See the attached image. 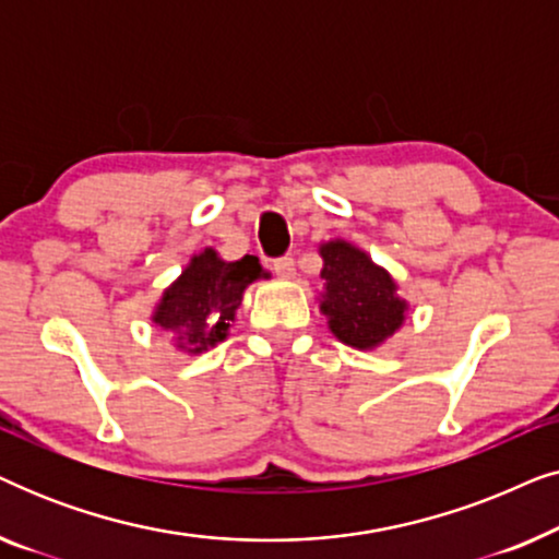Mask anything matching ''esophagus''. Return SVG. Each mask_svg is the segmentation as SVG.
Wrapping results in <instances>:
<instances>
[{"label":"esophagus","mask_w":559,"mask_h":559,"mask_svg":"<svg viewBox=\"0 0 559 559\" xmlns=\"http://www.w3.org/2000/svg\"><path fill=\"white\" fill-rule=\"evenodd\" d=\"M274 272H277L280 277H293V274H295V259L289 254L277 257V259H274Z\"/></svg>","instance_id":"1"}]
</instances>
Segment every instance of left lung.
<instances>
[{"label": "left lung", "mask_w": 559, "mask_h": 559, "mask_svg": "<svg viewBox=\"0 0 559 559\" xmlns=\"http://www.w3.org/2000/svg\"><path fill=\"white\" fill-rule=\"evenodd\" d=\"M325 295L320 310L331 331L354 348H373L389 338L404 320V302L394 295V282L384 270L346 241L320 247Z\"/></svg>", "instance_id": "8db88e82"}]
</instances>
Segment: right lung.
Returning a JSON list of instances; mask_svg holds the SVG:
<instances>
[{
    "label": "right lung",
    "mask_w": 559,
    "mask_h": 559,
    "mask_svg": "<svg viewBox=\"0 0 559 559\" xmlns=\"http://www.w3.org/2000/svg\"><path fill=\"white\" fill-rule=\"evenodd\" d=\"M264 277L257 257H241L239 262H221L216 251L205 249L193 257L182 277L163 295L155 323L167 333L186 338L193 354L216 346L226 338L228 323L249 282Z\"/></svg>",
    "instance_id": "add662e5"
}]
</instances>
